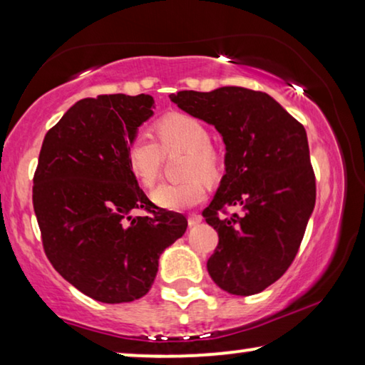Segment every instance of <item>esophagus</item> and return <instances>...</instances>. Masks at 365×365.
<instances>
[{
    "label": "esophagus",
    "mask_w": 365,
    "mask_h": 365,
    "mask_svg": "<svg viewBox=\"0 0 365 365\" xmlns=\"http://www.w3.org/2000/svg\"><path fill=\"white\" fill-rule=\"evenodd\" d=\"M202 221V217L201 216H199V214H191V216H189L187 217V222H189V226H197V224L199 222H201Z\"/></svg>",
    "instance_id": "34e87169"
}]
</instances>
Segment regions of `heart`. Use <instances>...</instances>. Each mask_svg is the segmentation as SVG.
I'll return each mask as SVG.
<instances>
[{"label": "heart", "mask_w": 365, "mask_h": 365, "mask_svg": "<svg viewBox=\"0 0 365 365\" xmlns=\"http://www.w3.org/2000/svg\"><path fill=\"white\" fill-rule=\"evenodd\" d=\"M159 144L148 134L139 133L128 143L126 158L129 169L139 182L151 187L159 176L164 151L181 149L189 156L186 159V176L184 182H164L153 191V201L159 207L171 211H184L202 202L206 196L204 184L197 176L214 179L219 171L217 154L211 148V136L201 119L182 113H173L156 123Z\"/></svg>", "instance_id": "obj_1"}]
</instances>
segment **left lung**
<instances>
[{"label":"left lung","instance_id":"left-lung-1","mask_svg":"<svg viewBox=\"0 0 365 365\" xmlns=\"http://www.w3.org/2000/svg\"><path fill=\"white\" fill-rule=\"evenodd\" d=\"M169 98L212 124L226 146V174L202 211L219 236L209 276L234 296L261 292L291 266L316 204L306 129L276 99L252 89L224 86ZM231 205L242 206L241 217L218 216Z\"/></svg>","mask_w":365,"mask_h":365}]
</instances>
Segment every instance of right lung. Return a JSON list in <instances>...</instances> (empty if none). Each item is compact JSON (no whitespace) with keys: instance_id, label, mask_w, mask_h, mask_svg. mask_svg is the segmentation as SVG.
Instances as JSON below:
<instances>
[{"instance_id":"obj_1","label":"right lung","mask_w":365,"mask_h":365,"mask_svg":"<svg viewBox=\"0 0 365 365\" xmlns=\"http://www.w3.org/2000/svg\"><path fill=\"white\" fill-rule=\"evenodd\" d=\"M153 108L149 94L84 98L49 129L39 153L33 206L44 252L94 301L148 294L164 249L186 232L182 214L154 211L128 164V143ZM136 208L153 216L133 217Z\"/></svg>"}]
</instances>
